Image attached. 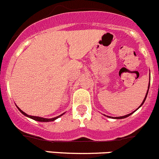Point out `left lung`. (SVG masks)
Segmentation results:
<instances>
[{
	"label": "left lung",
	"instance_id": "1",
	"mask_svg": "<svg viewBox=\"0 0 159 159\" xmlns=\"http://www.w3.org/2000/svg\"><path fill=\"white\" fill-rule=\"evenodd\" d=\"M150 78H151V75H150ZM149 87H150V83H149L148 84V90H147V93H146V95H145V97H144V98H143V101H142V103H141V105H140V106H139V108H140V107H141L142 105H143V104L144 103V101H145V100H146V98H147V96H148V90H149ZM138 108H137V109L135 110V111H133V112H131V113H129V114H128V115H126V116H119V117H111V116H105H105H106V117H108V118H113V119H125V118H126V117H128V116H130V115H132L133 113H134L136 111H137V109H138Z\"/></svg>",
	"mask_w": 159,
	"mask_h": 159
}]
</instances>
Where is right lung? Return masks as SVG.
I'll return each mask as SVG.
<instances>
[{"mask_svg": "<svg viewBox=\"0 0 159 159\" xmlns=\"http://www.w3.org/2000/svg\"><path fill=\"white\" fill-rule=\"evenodd\" d=\"M16 107H17V108H18V109L19 110V111H20V112L22 113V115H24V116H26V117H28V118H30V119H33V120L38 121V122H52V121H54V120H55V119H58V118L61 117V116H63V114H64V113H63V114L60 115V116H57V117L51 118V119H47V118L39 117V116H30V115L26 114V113H25V112H24L23 111H22V110H21L20 108H19V107L17 106V105H16Z\"/></svg>", "mask_w": 159, "mask_h": 159, "instance_id": "obj_1", "label": "right lung"}]
</instances>
